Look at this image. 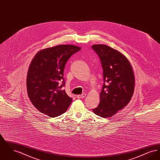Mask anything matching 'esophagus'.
I'll return each mask as SVG.
<instances>
[{
  "mask_svg": "<svg viewBox=\"0 0 160 160\" xmlns=\"http://www.w3.org/2000/svg\"><path fill=\"white\" fill-rule=\"evenodd\" d=\"M86 97V94L85 93H82V94H81V95H77V98H83Z\"/></svg>",
  "mask_w": 160,
  "mask_h": 160,
  "instance_id": "obj_1",
  "label": "esophagus"
}]
</instances>
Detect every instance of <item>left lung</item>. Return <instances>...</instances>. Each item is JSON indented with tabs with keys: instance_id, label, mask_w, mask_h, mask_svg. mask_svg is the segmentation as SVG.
<instances>
[{
	"instance_id": "obj_1",
	"label": "left lung",
	"mask_w": 160,
	"mask_h": 160,
	"mask_svg": "<svg viewBox=\"0 0 160 160\" xmlns=\"http://www.w3.org/2000/svg\"><path fill=\"white\" fill-rule=\"evenodd\" d=\"M92 49L98 55L103 69L104 84L100 102L92 109L95 114L109 118L129 103L134 89V76L127 58L109 46L96 44Z\"/></svg>"
}]
</instances>
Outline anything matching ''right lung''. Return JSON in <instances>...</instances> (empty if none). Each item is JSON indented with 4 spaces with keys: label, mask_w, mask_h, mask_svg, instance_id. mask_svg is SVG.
<instances>
[{
    "label": "right lung",
    "mask_w": 160,
    "mask_h": 160,
    "mask_svg": "<svg viewBox=\"0 0 160 160\" xmlns=\"http://www.w3.org/2000/svg\"><path fill=\"white\" fill-rule=\"evenodd\" d=\"M80 49L73 45H59L40 50L32 59L27 75V91L40 112L54 118L68 109L72 99L62 89L65 84L63 71L70 57Z\"/></svg>",
    "instance_id": "obj_1"
}]
</instances>
